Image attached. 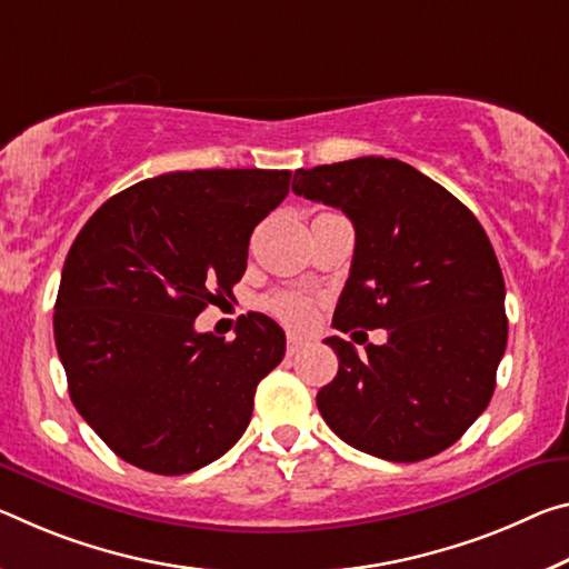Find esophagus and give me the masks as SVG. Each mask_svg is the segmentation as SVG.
Masks as SVG:
<instances>
[{
  "label": "esophagus",
  "mask_w": 569,
  "mask_h": 569,
  "mask_svg": "<svg viewBox=\"0 0 569 569\" xmlns=\"http://www.w3.org/2000/svg\"><path fill=\"white\" fill-rule=\"evenodd\" d=\"M303 347H306L303 339H299V337H288V341H286V355H288V357L299 355V351H301Z\"/></svg>",
  "instance_id": "1"
}]
</instances>
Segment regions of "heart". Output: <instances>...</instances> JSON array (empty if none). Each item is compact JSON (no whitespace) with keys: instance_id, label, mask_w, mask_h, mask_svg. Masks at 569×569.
Segmentation results:
<instances>
[{"instance_id":"obj_1","label":"heart","mask_w":569,"mask_h":569,"mask_svg":"<svg viewBox=\"0 0 569 569\" xmlns=\"http://www.w3.org/2000/svg\"><path fill=\"white\" fill-rule=\"evenodd\" d=\"M266 306L278 321L291 329H306L313 321V301L301 293H276Z\"/></svg>"}]
</instances>
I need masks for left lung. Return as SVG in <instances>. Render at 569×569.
I'll list each match as a JSON object with an SVG mask.
<instances>
[{"mask_svg": "<svg viewBox=\"0 0 569 569\" xmlns=\"http://www.w3.org/2000/svg\"><path fill=\"white\" fill-rule=\"evenodd\" d=\"M293 192L339 207L355 258L333 329H387L357 355L329 337L339 372L321 418L351 448L415 463L453 446L489 405L507 349L503 276L481 222L400 159L359 157L299 169Z\"/></svg>", "mask_w": 569, "mask_h": 569, "instance_id": "1", "label": "left lung"}]
</instances>
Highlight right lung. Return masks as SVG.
<instances>
[{
	"mask_svg": "<svg viewBox=\"0 0 569 569\" xmlns=\"http://www.w3.org/2000/svg\"><path fill=\"white\" fill-rule=\"evenodd\" d=\"M288 187V169L169 171L111 197L78 232L60 276L56 347L70 400L126 463L182 476L246 432L286 333L248 313L224 341L194 331V319L232 296L252 230Z\"/></svg>",
	"mask_w": 569,
	"mask_h": 569,
	"instance_id": "obj_1",
	"label": "right lung"
}]
</instances>
